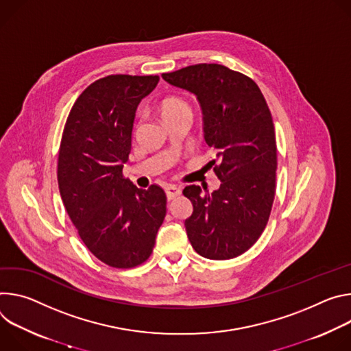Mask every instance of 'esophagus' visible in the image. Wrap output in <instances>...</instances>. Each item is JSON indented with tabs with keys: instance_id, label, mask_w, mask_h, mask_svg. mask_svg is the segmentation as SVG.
I'll use <instances>...</instances> for the list:
<instances>
[{
	"instance_id": "1",
	"label": "esophagus",
	"mask_w": 351,
	"mask_h": 351,
	"mask_svg": "<svg viewBox=\"0 0 351 351\" xmlns=\"http://www.w3.org/2000/svg\"><path fill=\"white\" fill-rule=\"evenodd\" d=\"M180 192H181L180 188L176 186V185H167V186H166V195H167V199H169V201L174 199L176 197H178Z\"/></svg>"
}]
</instances>
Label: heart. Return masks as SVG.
I'll return each mask as SVG.
<instances>
[{"label":"heart","instance_id":"b5f03b06","mask_svg":"<svg viewBox=\"0 0 351 351\" xmlns=\"http://www.w3.org/2000/svg\"><path fill=\"white\" fill-rule=\"evenodd\" d=\"M159 110H160V114L166 121H170V120L176 119V117H178L184 112H191V108H189L188 103L184 99L177 97V96L166 97L160 103Z\"/></svg>","mask_w":351,"mask_h":351}]
</instances>
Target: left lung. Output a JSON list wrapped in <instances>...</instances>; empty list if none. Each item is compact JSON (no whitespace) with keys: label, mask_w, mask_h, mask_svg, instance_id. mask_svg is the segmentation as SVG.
Returning a JSON list of instances; mask_svg holds the SVG:
<instances>
[{"label":"left lung","mask_w":351,"mask_h":351,"mask_svg":"<svg viewBox=\"0 0 351 351\" xmlns=\"http://www.w3.org/2000/svg\"><path fill=\"white\" fill-rule=\"evenodd\" d=\"M173 86L197 95L204 132L216 158L209 163L220 188L182 193L193 206L185 220L192 248L208 259L248 251L263 232L276 191L278 147L267 103L250 76L219 64H197L162 73Z\"/></svg>","instance_id":"left-lung-1"}]
</instances>
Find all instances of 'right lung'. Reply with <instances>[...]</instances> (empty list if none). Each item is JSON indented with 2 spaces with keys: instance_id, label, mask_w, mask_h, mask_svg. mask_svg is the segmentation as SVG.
<instances>
[{
  "instance_id": "1",
  "label": "right lung",
  "mask_w": 351,
  "mask_h": 351,
  "mask_svg": "<svg viewBox=\"0 0 351 351\" xmlns=\"http://www.w3.org/2000/svg\"><path fill=\"white\" fill-rule=\"evenodd\" d=\"M159 80L100 77L76 99L64 127L57 166L64 206L88 250L111 267L143 263L166 216L163 188L141 189L123 174L136 107Z\"/></svg>"
}]
</instances>
